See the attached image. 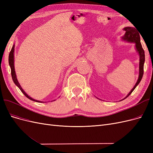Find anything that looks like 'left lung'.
Listing matches in <instances>:
<instances>
[{"label":"left lung","mask_w":153,"mask_h":153,"mask_svg":"<svg viewBox=\"0 0 153 153\" xmlns=\"http://www.w3.org/2000/svg\"><path fill=\"white\" fill-rule=\"evenodd\" d=\"M123 30L125 31V34L122 37V39L124 41H127V42L135 43L136 50L138 53V54H139V57H140L139 75H138V78L136 84L133 87L131 91L129 92L128 94L123 99L124 100L131 94V92L134 91V89H135L136 87L138 85V84H139L140 82L142 80L143 75V64H144V62H145V53H144V50H143L142 47V45L140 43V37L139 31H138L137 29L134 28V27H124Z\"/></svg>","instance_id":"1"}]
</instances>
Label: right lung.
Listing matches in <instances>:
<instances>
[{"label":"right lung","instance_id":"add662e5","mask_svg":"<svg viewBox=\"0 0 153 153\" xmlns=\"http://www.w3.org/2000/svg\"><path fill=\"white\" fill-rule=\"evenodd\" d=\"M14 51H15V45L13 46V47L11 48V52L10 53V55H9V64H10V68H11V76H12V79L15 83V85L19 88L20 89V91L22 92V93L24 94L27 98H29V100L34 101H36V102H39V103H43V101H40L38 100H36L33 98H32L31 97H30L28 94H27L26 92L23 90V89L22 88V87L20 86L19 82H18L17 78H16V73H15V66H14ZM55 101V100H53Z\"/></svg>","mask_w":153,"mask_h":153}]
</instances>
